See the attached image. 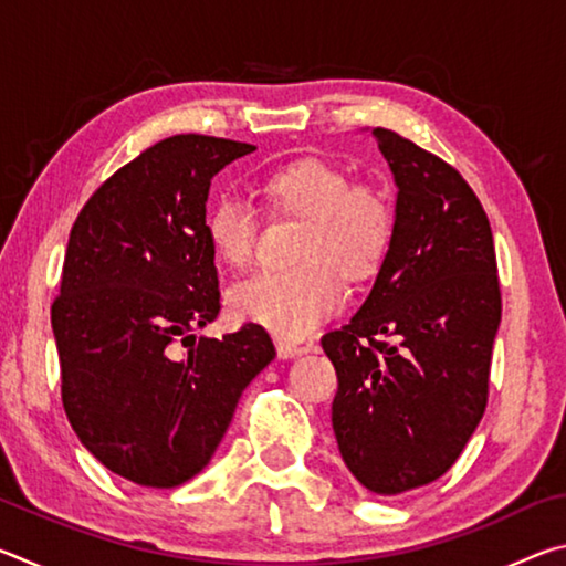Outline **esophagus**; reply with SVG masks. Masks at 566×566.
Listing matches in <instances>:
<instances>
[{"label":"esophagus","mask_w":566,"mask_h":566,"mask_svg":"<svg viewBox=\"0 0 566 566\" xmlns=\"http://www.w3.org/2000/svg\"><path fill=\"white\" fill-rule=\"evenodd\" d=\"M276 354H280V359H294V357H302L306 352V347H300V344L294 342H286V339H276Z\"/></svg>","instance_id":"esophagus-1"}]
</instances>
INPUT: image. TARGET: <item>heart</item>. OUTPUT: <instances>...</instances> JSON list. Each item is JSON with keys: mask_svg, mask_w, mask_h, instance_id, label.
<instances>
[{"mask_svg": "<svg viewBox=\"0 0 566 566\" xmlns=\"http://www.w3.org/2000/svg\"><path fill=\"white\" fill-rule=\"evenodd\" d=\"M262 191L274 212L304 217L294 270H266L229 292L237 319L282 339H304L344 302V280L364 282L385 262L395 209L381 191L352 185L347 169L327 159H296L272 171ZM207 237L229 266L252 260L260 217L244 197L227 191L207 209Z\"/></svg>", "mask_w": 566, "mask_h": 566, "instance_id": "obj_1", "label": "heart"}]
</instances>
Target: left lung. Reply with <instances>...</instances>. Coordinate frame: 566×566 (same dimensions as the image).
<instances>
[{"instance_id":"1","label":"left lung","mask_w":566,"mask_h":566,"mask_svg":"<svg viewBox=\"0 0 566 566\" xmlns=\"http://www.w3.org/2000/svg\"><path fill=\"white\" fill-rule=\"evenodd\" d=\"M397 187L395 234L359 312L322 337L349 472L391 496L442 476L486 407L502 322L492 227L454 167L371 129Z\"/></svg>"}]
</instances>
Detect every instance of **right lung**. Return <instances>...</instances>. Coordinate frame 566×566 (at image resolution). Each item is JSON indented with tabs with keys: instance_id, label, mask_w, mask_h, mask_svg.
<instances>
[{
	"instance_id": "1",
	"label": "right lung",
	"mask_w": 566,
	"mask_h": 566,
	"mask_svg": "<svg viewBox=\"0 0 566 566\" xmlns=\"http://www.w3.org/2000/svg\"><path fill=\"white\" fill-rule=\"evenodd\" d=\"M254 149L161 139L114 171L72 227L52 304L62 405L80 442L134 484L169 490L202 472L276 354L260 324L222 339L189 334L219 314L209 185Z\"/></svg>"
}]
</instances>
